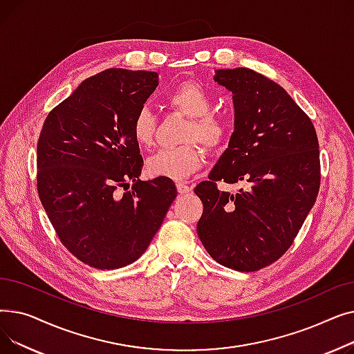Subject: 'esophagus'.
Segmentation results:
<instances>
[{"label":"esophagus","mask_w":354,"mask_h":354,"mask_svg":"<svg viewBox=\"0 0 354 354\" xmlns=\"http://www.w3.org/2000/svg\"><path fill=\"white\" fill-rule=\"evenodd\" d=\"M176 189L179 194H189L192 191V188L189 187V185H187L185 182H178L176 183Z\"/></svg>","instance_id":"1"}]
</instances>
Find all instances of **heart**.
I'll list each match as a JSON object with an SVG mask.
<instances>
[{
  "label": "heart",
  "mask_w": 354,
  "mask_h": 354,
  "mask_svg": "<svg viewBox=\"0 0 354 354\" xmlns=\"http://www.w3.org/2000/svg\"><path fill=\"white\" fill-rule=\"evenodd\" d=\"M172 110L180 111L189 118L183 130V140H189L176 147L162 149L147 159L146 171L153 178H167L180 180L198 171L203 163L201 142L208 151H221L231 139L232 127L230 120L212 111L214 100L207 88L187 82L172 90L166 97ZM158 119L153 111L142 107L132 120V136L142 149H151L155 142Z\"/></svg>",
  "instance_id": "b5f03b06"
}]
</instances>
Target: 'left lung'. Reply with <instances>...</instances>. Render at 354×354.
I'll return each mask as SVG.
<instances>
[{"label":"left lung","instance_id":"obj_1","mask_svg":"<svg viewBox=\"0 0 354 354\" xmlns=\"http://www.w3.org/2000/svg\"><path fill=\"white\" fill-rule=\"evenodd\" d=\"M232 91L235 130L227 151L196 185L203 205L196 231L216 263L251 272L283 257L320 189L319 139L288 93L251 68L216 70ZM216 181L245 182L236 194Z\"/></svg>","mask_w":354,"mask_h":354}]
</instances>
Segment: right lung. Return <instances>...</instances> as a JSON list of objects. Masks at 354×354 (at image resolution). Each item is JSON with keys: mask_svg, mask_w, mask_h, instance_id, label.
I'll list each match as a JSON object with an SVG mask.
<instances>
[{"mask_svg": "<svg viewBox=\"0 0 354 354\" xmlns=\"http://www.w3.org/2000/svg\"><path fill=\"white\" fill-rule=\"evenodd\" d=\"M156 86L155 71L107 68L50 111L37 142V191L47 216L62 244L93 268L136 261L176 198L172 179H139L132 120Z\"/></svg>", "mask_w": 354, "mask_h": 354, "instance_id": "right-lung-1", "label": "right lung"}]
</instances>
